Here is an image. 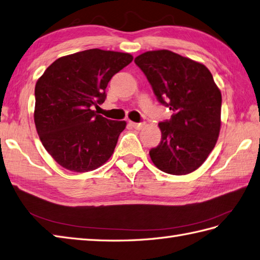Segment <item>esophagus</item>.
I'll list each match as a JSON object with an SVG mask.
<instances>
[{"mask_svg":"<svg viewBox=\"0 0 260 260\" xmlns=\"http://www.w3.org/2000/svg\"><path fill=\"white\" fill-rule=\"evenodd\" d=\"M130 124H131L132 126H134V128H135L136 130H141V129H143V128H144V125H145V123H144V122H139V123L131 122Z\"/></svg>","mask_w":260,"mask_h":260,"instance_id":"esophagus-1","label":"esophagus"}]
</instances>
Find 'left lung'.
Wrapping results in <instances>:
<instances>
[{"mask_svg":"<svg viewBox=\"0 0 260 260\" xmlns=\"http://www.w3.org/2000/svg\"><path fill=\"white\" fill-rule=\"evenodd\" d=\"M157 100L173 111L159 123L161 142L150 150L163 172L185 175L199 169L217 142L221 93L208 68L168 49L150 50L135 58Z\"/></svg>","mask_w":260,"mask_h":260,"instance_id":"obj_1","label":"left lung"}]
</instances>
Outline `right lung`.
I'll use <instances>...</instances> for the list:
<instances>
[{
    "label": "right lung",
    "mask_w": 260,
    "mask_h": 260,
    "mask_svg": "<svg viewBox=\"0 0 260 260\" xmlns=\"http://www.w3.org/2000/svg\"><path fill=\"white\" fill-rule=\"evenodd\" d=\"M132 59L128 53L87 49L56 59L37 80L36 130L60 167L84 173L109 160L126 122L104 118L92 108L104 103L112 76Z\"/></svg>",
    "instance_id": "obj_1"
}]
</instances>
